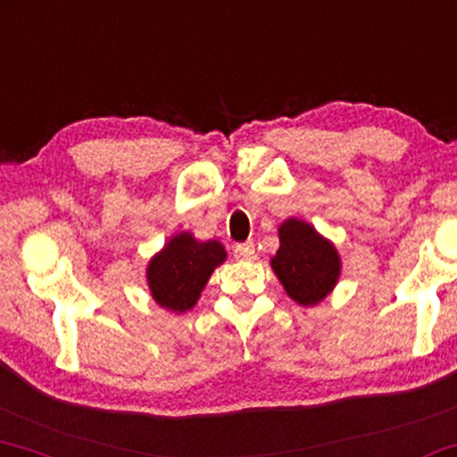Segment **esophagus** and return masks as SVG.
<instances>
[{
  "label": "esophagus",
  "mask_w": 457,
  "mask_h": 457,
  "mask_svg": "<svg viewBox=\"0 0 457 457\" xmlns=\"http://www.w3.org/2000/svg\"><path fill=\"white\" fill-rule=\"evenodd\" d=\"M234 257L242 259V262H253L255 259V245L253 242H240L234 246Z\"/></svg>",
  "instance_id": "34e87169"
}]
</instances>
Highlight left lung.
Masks as SVG:
<instances>
[{
	"label": "left lung",
	"instance_id": "obj_1",
	"mask_svg": "<svg viewBox=\"0 0 457 457\" xmlns=\"http://www.w3.org/2000/svg\"><path fill=\"white\" fill-rule=\"evenodd\" d=\"M280 248L271 259L288 297L302 305H314L328 295L339 276L337 251L297 219L280 225Z\"/></svg>",
	"mask_w": 457,
	"mask_h": 457
}]
</instances>
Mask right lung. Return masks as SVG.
<instances>
[{
  "label": "right lung",
  "instance_id": "1",
  "mask_svg": "<svg viewBox=\"0 0 457 457\" xmlns=\"http://www.w3.org/2000/svg\"><path fill=\"white\" fill-rule=\"evenodd\" d=\"M223 259L225 248L217 240L198 242L192 234L175 236L149 262L147 282L155 303L172 312L194 308L212 270Z\"/></svg>",
  "mask_w": 457,
  "mask_h": 457
}]
</instances>
